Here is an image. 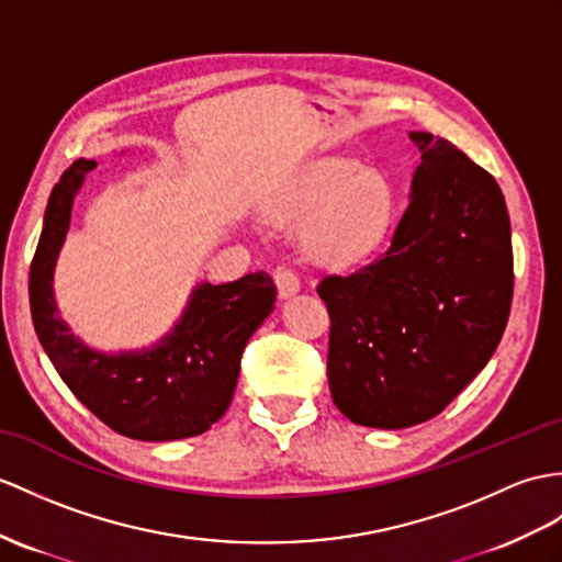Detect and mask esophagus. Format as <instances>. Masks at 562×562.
Segmentation results:
<instances>
[{"label":"esophagus","mask_w":562,"mask_h":562,"mask_svg":"<svg viewBox=\"0 0 562 562\" xmlns=\"http://www.w3.org/2000/svg\"><path fill=\"white\" fill-rule=\"evenodd\" d=\"M273 281H277V289L281 297H291L300 291V277L291 269V267H279L273 271Z\"/></svg>","instance_id":"esophagus-1"}]
</instances>
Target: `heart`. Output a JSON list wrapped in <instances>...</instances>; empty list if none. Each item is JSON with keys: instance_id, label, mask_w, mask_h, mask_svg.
I'll return each instance as SVG.
<instances>
[{"instance_id": "b5f03b06", "label": "heart", "mask_w": 562, "mask_h": 562, "mask_svg": "<svg viewBox=\"0 0 562 562\" xmlns=\"http://www.w3.org/2000/svg\"><path fill=\"white\" fill-rule=\"evenodd\" d=\"M293 218L314 214L307 240L328 267H350L372 255L389 236L395 193L384 176L348 159H319L300 171L281 200Z\"/></svg>"}]
</instances>
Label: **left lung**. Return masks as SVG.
I'll return each instance as SVG.
<instances>
[{
  "instance_id": "left-lung-1",
  "label": "left lung",
  "mask_w": 562,
  "mask_h": 562,
  "mask_svg": "<svg viewBox=\"0 0 562 562\" xmlns=\"http://www.w3.org/2000/svg\"><path fill=\"white\" fill-rule=\"evenodd\" d=\"M391 245L326 273L328 389L350 422L405 429L436 417L496 352L513 303L510 218L496 178L431 133Z\"/></svg>"
}]
</instances>
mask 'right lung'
<instances>
[{
  "mask_svg": "<svg viewBox=\"0 0 562 562\" xmlns=\"http://www.w3.org/2000/svg\"><path fill=\"white\" fill-rule=\"evenodd\" d=\"M92 159H78L52 188L31 262L35 334L64 384L109 429L138 441H173L207 431L236 391L245 344L277 300L267 271L234 283H202L173 331L143 352H94L68 331L52 295V271L71 218L74 195Z\"/></svg>",
  "mask_w": 562,
  "mask_h": 562,
  "instance_id": "add662e5",
  "label": "right lung"
}]
</instances>
